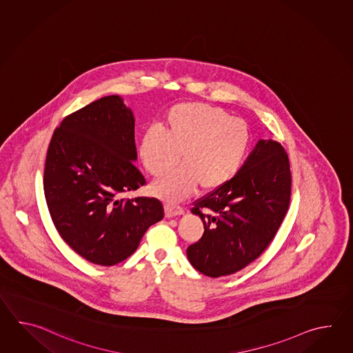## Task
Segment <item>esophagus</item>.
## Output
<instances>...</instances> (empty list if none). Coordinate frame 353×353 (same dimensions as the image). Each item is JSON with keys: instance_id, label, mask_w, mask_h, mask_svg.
I'll list each match as a JSON object with an SVG mask.
<instances>
[{"instance_id": "obj_1", "label": "esophagus", "mask_w": 353, "mask_h": 353, "mask_svg": "<svg viewBox=\"0 0 353 353\" xmlns=\"http://www.w3.org/2000/svg\"><path fill=\"white\" fill-rule=\"evenodd\" d=\"M183 213H184V210H183L180 205H175V204H170V203L165 204L166 217H175V216L183 214Z\"/></svg>"}]
</instances>
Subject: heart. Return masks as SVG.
Wrapping results in <instances>:
<instances>
[{
	"label": "heart",
	"mask_w": 353,
	"mask_h": 353,
	"mask_svg": "<svg viewBox=\"0 0 353 353\" xmlns=\"http://www.w3.org/2000/svg\"><path fill=\"white\" fill-rule=\"evenodd\" d=\"M165 134L149 130L140 143L145 169L154 176L170 172L152 184L166 201H180L194 192L225 185L239 172L250 146V130L221 107L202 102L174 105L166 113Z\"/></svg>",
	"instance_id": "heart-1"
}]
</instances>
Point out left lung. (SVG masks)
<instances>
[{"label":"left lung","instance_id":"8db88e82","mask_svg":"<svg viewBox=\"0 0 353 353\" xmlns=\"http://www.w3.org/2000/svg\"><path fill=\"white\" fill-rule=\"evenodd\" d=\"M290 196L285 149L260 140L232 179L193 203L192 212L204 225L202 239L187 248L195 270L219 278L255 261L278 232Z\"/></svg>","mask_w":353,"mask_h":353}]
</instances>
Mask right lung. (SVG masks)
Returning <instances> with one entry per match:
<instances>
[{
  "mask_svg": "<svg viewBox=\"0 0 353 353\" xmlns=\"http://www.w3.org/2000/svg\"><path fill=\"white\" fill-rule=\"evenodd\" d=\"M135 119L119 96L68 114L46 152L44 194L60 237L87 261L112 266L164 218L158 198L120 194L146 184L136 168Z\"/></svg>",
  "mask_w": 353,
  "mask_h": 353,
  "instance_id": "right-lung-1",
  "label": "right lung"
}]
</instances>
